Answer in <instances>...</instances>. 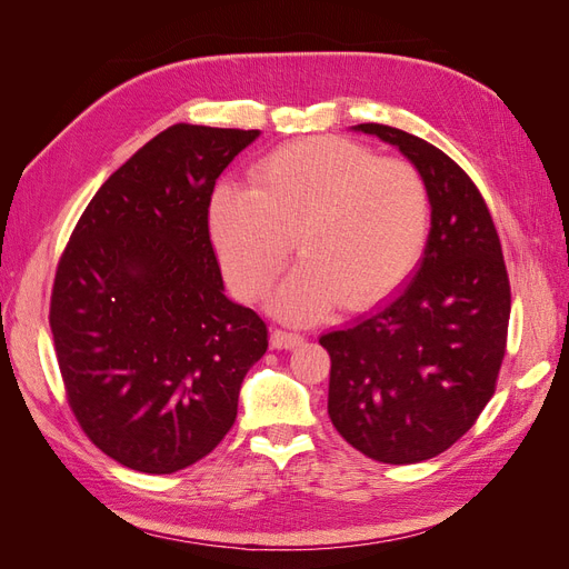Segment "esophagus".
Masks as SVG:
<instances>
[{"label": "esophagus", "instance_id": "1", "mask_svg": "<svg viewBox=\"0 0 569 569\" xmlns=\"http://www.w3.org/2000/svg\"><path fill=\"white\" fill-rule=\"evenodd\" d=\"M303 343V337L297 335V332H284V330H274L270 335V347L272 349H295V347H301Z\"/></svg>", "mask_w": 569, "mask_h": 569}]
</instances>
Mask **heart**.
Returning <instances> with one entry per match:
<instances>
[{"mask_svg": "<svg viewBox=\"0 0 569 569\" xmlns=\"http://www.w3.org/2000/svg\"><path fill=\"white\" fill-rule=\"evenodd\" d=\"M429 220V189L416 166L343 137L268 153L253 187H220L209 211L222 272L242 299L272 284L297 237L303 261L272 297L291 322H313L339 301L360 311L389 297L420 266Z\"/></svg>", "mask_w": 569, "mask_h": 569, "instance_id": "obj_1", "label": "heart"}]
</instances>
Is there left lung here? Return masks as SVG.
<instances>
[{
  "label": "left lung",
  "mask_w": 569,
  "mask_h": 569,
  "mask_svg": "<svg viewBox=\"0 0 569 569\" xmlns=\"http://www.w3.org/2000/svg\"><path fill=\"white\" fill-rule=\"evenodd\" d=\"M353 130L399 147L429 189L432 228L416 274L320 343L327 412L363 456L410 465L443 453L477 422L506 356L510 282L491 213L441 149L380 123Z\"/></svg>",
  "instance_id": "8db88e82"
}]
</instances>
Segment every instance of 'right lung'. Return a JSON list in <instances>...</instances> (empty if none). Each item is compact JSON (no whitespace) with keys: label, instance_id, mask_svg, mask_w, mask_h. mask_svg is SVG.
I'll return each instance as SVG.
<instances>
[{"label":"right lung","instance_id":"1","mask_svg":"<svg viewBox=\"0 0 569 569\" xmlns=\"http://www.w3.org/2000/svg\"><path fill=\"white\" fill-rule=\"evenodd\" d=\"M258 130L178 123L120 166L57 268L49 327L76 420L130 470L189 468L230 432L268 327L226 297L216 180Z\"/></svg>","mask_w":569,"mask_h":569}]
</instances>
